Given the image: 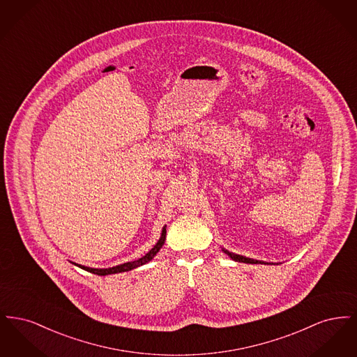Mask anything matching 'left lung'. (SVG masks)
I'll list each match as a JSON object with an SVG mask.
<instances>
[{
  "mask_svg": "<svg viewBox=\"0 0 357 357\" xmlns=\"http://www.w3.org/2000/svg\"><path fill=\"white\" fill-rule=\"evenodd\" d=\"M223 253L229 255L231 259L237 261V262H243V264H266V262H262V261H258V259H253V258H248V257H243V255H234V253H230L225 249H222Z\"/></svg>",
  "mask_w": 357,
  "mask_h": 357,
  "instance_id": "1",
  "label": "left lung"
}]
</instances>
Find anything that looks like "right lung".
I'll return each instance as SVG.
<instances>
[{"instance_id":"add662e5","label":"right lung","mask_w":357,"mask_h":357,"mask_svg":"<svg viewBox=\"0 0 357 357\" xmlns=\"http://www.w3.org/2000/svg\"><path fill=\"white\" fill-rule=\"evenodd\" d=\"M165 241H166V226L163 227L160 238L158 239V242L155 243V246H153V249H151L147 255H143L142 258H139V259H136V261L126 262V264H121V265H118V266H112V268H108V269H95V268H88V266H83V265H79V264H75V262H72V264L76 265V266H79V268H82V269H84L86 272L93 273V274H98V275H108V274L128 272V271H132V269H135V268H139V266H142V265L150 262L153 257L156 255V253L160 250V248L163 246Z\"/></svg>"}]
</instances>
